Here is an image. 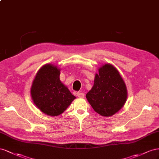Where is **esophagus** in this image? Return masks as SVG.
I'll list each match as a JSON object with an SVG mask.
<instances>
[{
    "mask_svg": "<svg viewBox=\"0 0 159 159\" xmlns=\"http://www.w3.org/2000/svg\"><path fill=\"white\" fill-rule=\"evenodd\" d=\"M76 94L77 97H79V98H84V94L83 93H76Z\"/></svg>",
    "mask_w": 159,
    "mask_h": 159,
    "instance_id": "34e87169",
    "label": "esophagus"
}]
</instances>
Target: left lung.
Returning a JSON list of instances; mask_svg holds the SVG:
<instances>
[{"instance_id":"1","label":"left lung","mask_w":159,"mask_h":159,"mask_svg":"<svg viewBox=\"0 0 159 159\" xmlns=\"http://www.w3.org/2000/svg\"><path fill=\"white\" fill-rule=\"evenodd\" d=\"M98 70L93 87L86 94V98L98 114L111 116L125 105L127 89L119 70L112 65H103Z\"/></svg>"}]
</instances>
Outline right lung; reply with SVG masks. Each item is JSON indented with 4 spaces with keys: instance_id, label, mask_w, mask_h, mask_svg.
I'll return each instance as SVG.
<instances>
[{
    "instance_id": "right-lung-1",
    "label": "right lung",
    "mask_w": 159,
    "mask_h": 159,
    "mask_svg": "<svg viewBox=\"0 0 159 159\" xmlns=\"http://www.w3.org/2000/svg\"><path fill=\"white\" fill-rule=\"evenodd\" d=\"M60 74L57 66L44 65L37 72L30 88L34 105L48 116L60 115L76 98L61 81Z\"/></svg>"
}]
</instances>
